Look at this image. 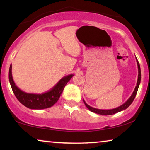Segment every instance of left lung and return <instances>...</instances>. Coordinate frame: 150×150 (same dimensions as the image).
<instances>
[{
    "mask_svg": "<svg viewBox=\"0 0 150 150\" xmlns=\"http://www.w3.org/2000/svg\"><path fill=\"white\" fill-rule=\"evenodd\" d=\"M136 62H137V65H138V81H137V84L135 87V89H134V92L132 93V95L130 96V97L128 98V100L126 101V103H124L123 105H122L121 106H118V107L116 108H113V109H110V110H102V109H97L93 107H91L89 105H88L87 103H85V101H84V103L85 106L88 108V110H90L91 112H95L96 114H98V115H114V114L117 113L118 112H120L122 110H124L126 109L127 108L130 106L132 103L133 100H134V98L136 97V95L137 94V92H138V87L139 85V83H140L141 81V70H140V66H139V62L138 59L136 58Z\"/></svg>",
    "mask_w": 150,
    "mask_h": 150,
    "instance_id": "1",
    "label": "left lung"
}]
</instances>
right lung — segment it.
<instances>
[{
    "mask_svg": "<svg viewBox=\"0 0 150 150\" xmlns=\"http://www.w3.org/2000/svg\"><path fill=\"white\" fill-rule=\"evenodd\" d=\"M74 75H69L63 77L52 89L42 94L25 93L15 85L12 75V65L10 66L8 78L12 91L17 99L24 106L30 109H44L50 108L59 100L63 88Z\"/></svg>",
    "mask_w": 150,
    "mask_h": 150,
    "instance_id": "obj_1",
    "label": "right lung"
}]
</instances>
